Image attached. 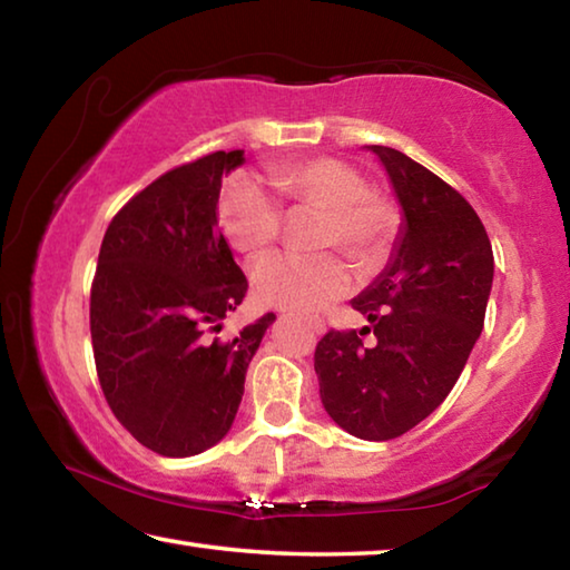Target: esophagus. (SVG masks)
I'll use <instances>...</instances> for the list:
<instances>
[{"mask_svg":"<svg viewBox=\"0 0 570 570\" xmlns=\"http://www.w3.org/2000/svg\"><path fill=\"white\" fill-rule=\"evenodd\" d=\"M308 326H312V332H314V334H324V332H326V326H324V322H322V320L308 322Z\"/></svg>","mask_w":570,"mask_h":570,"instance_id":"34e87169","label":"esophagus"}]
</instances>
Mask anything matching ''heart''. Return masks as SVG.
<instances>
[{"instance_id":"b5f03b06","label":"heart","mask_w":570,"mask_h":570,"mask_svg":"<svg viewBox=\"0 0 570 570\" xmlns=\"http://www.w3.org/2000/svg\"><path fill=\"white\" fill-rule=\"evenodd\" d=\"M268 180L292 206L322 214L320 246H340L354 262L370 264L382 254L394 228V210L350 163L320 156L276 166ZM218 224L228 244L246 258L264 256L282 230L276 200L254 180H234L220 193ZM352 274L340 256H274L256 268L254 292L264 304L296 314L320 312L342 298Z\"/></svg>"}]
</instances>
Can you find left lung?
Here are the masks:
<instances>
[{
    "label": "left lung",
    "instance_id": "left-lung-1",
    "mask_svg": "<svg viewBox=\"0 0 570 570\" xmlns=\"http://www.w3.org/2000/svg\"><path fill=\"white\" fill-rule=\"evenodd\" d=\"M387 170L402 224L384 272L352 298L370 326L330 332L314 372L330 417L360 440H392L455 387L485 322L493 246L475 210L420 163L366 146ZM375 342L364 345L362 333Z\"/></svg>",
    "mask_w": 570,
    "mask_h": 570
}]
</instances>
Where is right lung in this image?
<instances>
[{
    "mask_svg": "<svg viewBox=\"0 0 570 570\" xmlns=\"http://www.w3.org/2000/svg\"><path fill=\"white\" fill-rule=\"evenodd\" d=\"M244 150L168 170L105 230L90 294L100 387L115 417L148 450L198 455L228 435L248 362L274 314L220 342L248 282L218 228L220 180Z\"/></svg>",
    "mask_w": 570,
    "mask_h": 570,
    "instance_id": "right-lung-1",
    "label": "right lung"
}]
</instances>
